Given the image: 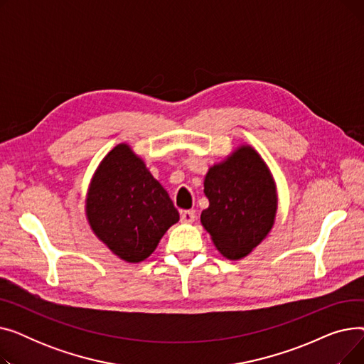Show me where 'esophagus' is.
I'll list each match as a JSON object with an SVG mask.
<instances>
[{
    "label": "esophagus",
    "mask_w": 364,
    "mask_h": 364,
    "mask_svg": "<svg viewBox=\"0 0 364 364\" xmlns=\"http://www.w3.org/2000/svg\"><path fill=\"white\" fill-rule=\"evenodd\" d=\"M180 217H181V221H183L184 224H192V223L195 221V218H196V215H195L193 211H181V213H180Z\"/></svg>",
    "instance_id": "esophagus-1"
}]
</instances>
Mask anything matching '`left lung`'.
<instances>
[{
  "label": "left lung",
  "instance_id": "obj_1",
  "mask_svg": "<svg viewBox=\"0 0 364 364\" xmlns=\"http://www.w3.org/2000/svg\"><path fill=\"white\" fill-rule=\"evenodd\" d=\"M203 192L209 206L200 223L227 259L250 255L267 237L277 214V190L272 172L250 144L208 169Z\"/></svg>",
  "mask_w": 364,
  "mask_h": 364
}]
</instances>
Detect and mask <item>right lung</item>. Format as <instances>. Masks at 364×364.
Masks as SVG:
<instances>
[{"label": "right lung", "mask_w": 364, "mask_h": 364, "mask_svg": "<svg viewBox=\"0 0 364 364\" xmlns=\"http://www.w3.org/2000/svg\"><path fill=\"white\" fill-rule=\"evenodd\" d=\"M85 215L92 233L127 262H141L180 214L166 190L127 143L114 146L91 178Z\"/></svg>", "instance_id": "right-lung-1"}]
</instances>
